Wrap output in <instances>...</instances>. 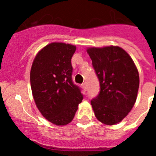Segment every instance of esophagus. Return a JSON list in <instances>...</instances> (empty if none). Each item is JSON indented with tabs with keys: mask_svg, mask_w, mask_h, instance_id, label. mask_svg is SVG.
I'll use <instances>...</instances> for the list:
<instances>
[{
	"mask_svg": "<svg viewBox=\"0 0 156 156\" xmlns=\"http://www.w3.org/2000/svg\"><path fill=\"white\" fill-rule=\"evenodd\" d=\"M82 86V88H83L84 90H85V91H86V90H87V85H86V83H83Z\"/></svg>",
	"mask_w": 156,
	"mask_h": 156,
	"instance_id": "34e87169",
	"label": "esophagus"
}]
</instances>
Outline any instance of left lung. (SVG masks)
Returning <instances> with one entry per match:
<instances>
[{"mask_svg": "<svg viewBox=\"0 0 156 156\" xmlns=\"http://www.w3.org/2000/svg\"><path fill=\"white\" fill-rule=\"evenodd\" d=\"M87 52L100 82V93L91 101L99 121L112 126L121 122L136 102L139 74L133 59L119 46L89 48Z\"/></svg>", "mask_w": 156, "mask_h": 156, "instance_id": "8db88e82", "label": "left lung"}]
</instances>
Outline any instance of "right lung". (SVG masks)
Here are the masks:
<instances>
[{
	"label": "right lung",
	"mask_w": 156,
	"mask_h": 156,
	"mask_svg": "<svg viewBox=\"0 0 156 156\" xmlns=\"http://www.w3.org/2000/svg\"><path fill=\"white\" fill-rule=\"evenodd\" d=\"M76 47L53 42L39 51L30 70L34 100L46 119L57 126L72 121L83 95L72 81L71 58Z\"/></svg>",
	"instance_id": "add662e5"
}]
</instances>
